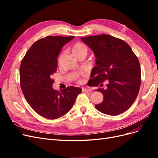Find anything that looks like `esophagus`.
<instances>
[{"label": "esophagus", "instance_id": "34e87169", "mask_svg": "<svg viewBox=\"0 0 158 158\" xmlns=\"http://www.w3.org/2000/svg\"><path fill=\"white\" fill-rule=\"evenodd\" d=\"M82 90L83 92H89L91 91V89L87 88H82Z\"/></svg>", "mask_w": 158, "mask_h": 158}]
</instances>
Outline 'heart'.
<instances>
[{
  "label": "heart",
  "instance_id": "heart-1",
  "mask_svg": "<svg viewBox=\"0 0 158 158\" xmlns=\"http://www.w3.org/2000/svg\"><path fill=\"white\" fill-rule=\"evenodd\" d=\"M72 52H73V55L77 57L80 55H84L86 56L88 52V47L82 43H76L73 47H72ZM83 82V80L82 78H79L77 80L78 83H82Z\"/></svg>",
  "mask_w": 158,
  "mask_h": 158
}]
</instances>
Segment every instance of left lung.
I'll return each instance as SVG.
<instances>
[{"mask_svg":"<svg viewBox=\"0 0 158 158\" xmlns=\"http://www.w3.org/2000/svg\"><path fill=\"white\" fill-rule=\"evenodd\" d=\"M81 40L96 57L89 84L101 87L96 91L103 94V100L95 108L112 116L126 111L135 102L140 87L141 70L136 55L125 41L109 35L81 37Z\"/></svg>","mask_w":158,"mask_h":158,"instance_id":"left-lung-1","label":"left lung"}]
</instances>
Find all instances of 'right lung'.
Masks as SVG:
<instances>
[{"instance_id": "right-lung-1", "label": "right lung", "mask_w": 158, "mask_h": 158, "mask_svg": "<svg viewBox=\"0 0 158 158\" xmlns=\"http://www.w3.org/2000/svg\"><path fill=\"white\" fill-rule=\"evenodd\" d=\"M74 36H47L37 40L28 49L20 67V87L27 102L40 116L56 119L67 113L82 89L69 86L54 90L52 76L57 56Z\"/></svg>"}]
</instances>
